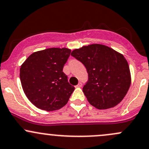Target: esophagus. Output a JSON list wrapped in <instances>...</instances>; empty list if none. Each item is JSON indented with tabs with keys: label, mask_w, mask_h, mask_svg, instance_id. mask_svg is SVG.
<instances>
[{
	"label": "esophagus",
	"mask_w": 149,
	"mask_h": 149,
	"mask_svg": "<svg viewBox=\"0 0 149 149\" xmlns=\"http://www.w3.org/2000/svg\"><path fill=\"white\" fill-rule=\"evenodd\" d=\"M82 86V82H79V83H78V85L76 86L77 87H81Z\"/></svg>",
	"instance_id": "34e87169"
}]
</instances>
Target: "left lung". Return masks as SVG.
<instances>
[{
  "mask_svg": "<svg viewBox=\"0 0 149 149\" xmlns=\"http://www.w3.org/2000/svg\"><path fill=\"white\" fill-rule=\"evenodd\" d=\"M71 55L87 70L88 80L83 87L88 102L102 110L116 106L131 85L129 66L122 54L102 44H91L74 49Z\"/></svg>",
  "mask_w": 149,
  "mask_h": 149,
  "instance_id": "left-lung-1",
  "label": "left lung"
}]
</instances>
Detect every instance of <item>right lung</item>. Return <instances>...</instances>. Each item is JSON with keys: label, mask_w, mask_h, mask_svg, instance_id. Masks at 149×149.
<instances>
[{"label": "right lung", "mask_w": 149, "mask_h": 149, "mask_svg": "<svg viewBox=\"0 0 149 149\" xmlns=\"http://www.w3.org/2000/svg\"><path fill=\"white\" fill-rule=\"evenodd\" d=\"M70 53L67 48L47 49L31 54L21 65L23 90L36 108L53 111L67 103L74 90L63 72Z\"/></svg>", "instance_id": "right-lung-1"}]
</instances>
